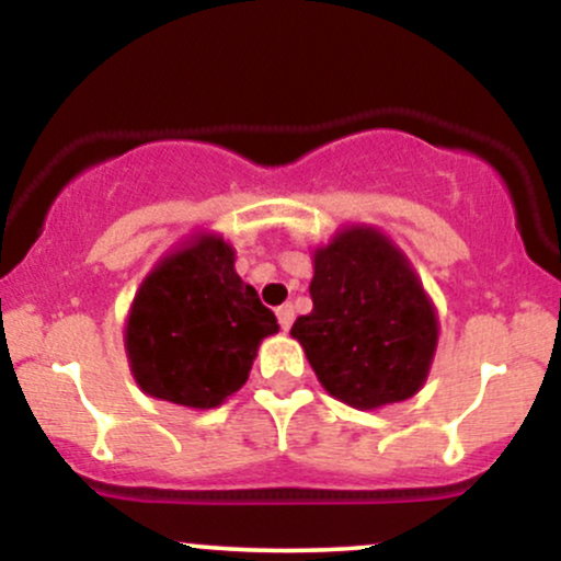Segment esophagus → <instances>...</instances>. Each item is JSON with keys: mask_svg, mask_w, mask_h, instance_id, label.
I'll list each match as a JSON object with an SVG mask.
<instances>
[{"mask_svg": "<svg viewBox=\"0 0 561 561\" xmlns=\"http://www.w3.org/2000/svg\"><path fill=\"white\" fill-rule=\"evenodd\" d=\"M276 319H279L282 330L287 332L289 327H293V321H295V308H293V302H285V306L276 308Z\"/></svg>", "mask_w": 561, "mask_h": 561, "instance_id": "esophagus-1", "label": "esophagus"}]
</instances>
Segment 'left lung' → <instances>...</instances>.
I'll use <instances>...</instances> for the list:
<instances>
[{"label": "left lung", "mask_w": 561, "mask_h": 561, "mask_svg": "<svg viewBox=\"0 0 561 561\" xmlns=\"http://www.w3.org/2000/svg\"><path fill=\"white\" fill-rule=\"evenodd\" d=\"M308 289L313 311L289 334L330 396L366 411L420 392L437 347V313L382 231L347 227L313 250Z\"/></svg>", "instance_id": "left-lung-1"}]
</instances>
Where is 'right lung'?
<instances>
[{
	"instance_id": "1",
	"label": "right lung",
	"mask_w": 561,
	"mask_h": 561,
	"mask_svg": "<svg viewBox=\"0 0 561 561\" xmlns=\"http://www.w3.org/2000/svg\"><path fill=\"white\" fill-rule=\"evenodd\" d=\"M279 332L234 272V250L197 234L141 282L126 321V356L147 396L216 409L248 382L263 337Z\"/></svg>"
}]
</instances>
